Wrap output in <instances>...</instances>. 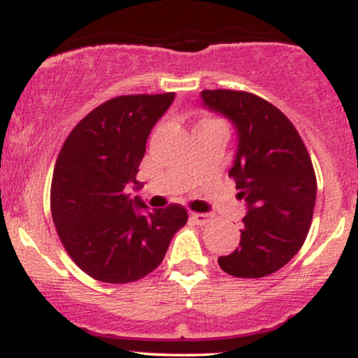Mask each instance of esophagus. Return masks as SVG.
Here are the masks:
<instances>
[{
    "label": "esophagus",
    "instance_id": "1",
    "mask_svg": "<svg viewBox=\"0 0 358 358\" xmlns=\"http://www.w3.org/2000/svg\"><path fill=\"white\" fill-rule=\"evenodd\" d=\"M192 219H193V222H195V224L203 225V224H207V222H208V215H207V213L193 212V213H192Z\"/></svg>",
    "mask_w": 358,
    "mask_h": 358
}]
</instances>
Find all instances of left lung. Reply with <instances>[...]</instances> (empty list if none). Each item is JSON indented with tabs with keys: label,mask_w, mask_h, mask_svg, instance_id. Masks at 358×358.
Masks as SVG:
<instances>
[{
	"label": "left lung",
	"mask_w": 358,
	"mask_h": 358,
	"mask_svg": "<svg viewBox=\"0 0 358 358\" xmlns=\"http://www.w3.org/2000/svg\"><path fill=\"white\" fill-rule=\"evenodd\" d=\"M202 101L236 127L229 176L248 207L239 248L219 257V266L236 278H264L294 257L310 231L316 200L311 158L293 122L256 94L202 90Z\"/></svg>",
	"instance_id": "obj_1"
}]
</instances>
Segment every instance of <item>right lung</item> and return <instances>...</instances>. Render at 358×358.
<instances>
[{
  "label": "right lung",
  "mask_w": 358,
  "mask_h": 358,
  "mask_svg": "<svg viewBox=\"0 0 358 358\" xmlns=\"http://www.w3.org/2000/svg\"><path fill=\"white\" fill-rule=\"evenodd\" d=\"M175 92L109 99L85 116L62 146L53 168V224L72 261L102 282H133L162 264L188 220L182 205L148 210L129 188L146 141Z\"/></svg>",
  "instance_id": "add662e5"
}]
</instances>
